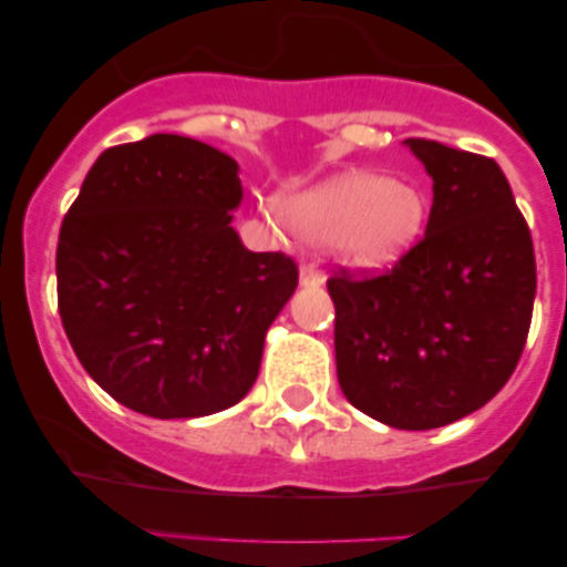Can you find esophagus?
I'll use <instances>...</instances> for the list:
<instances>
[{"mask_svg":"<svg viewBox=\"0 0 567 567\" xmlns=\"http://www.w3.org/2000/svg\"><path fill=\"white\" fill-rule=\"evenodd\" d=\"M299 281H301V286H322L324 284L322 268L315 266V262H305L299 270Z\"/></svg>","mask_w":567,"mask_h":567,"instance_id":"obj_1","label":"esophagus"}]
</instances>
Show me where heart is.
Returning <instances> with one entry per match:
<instances>
[{"label": "heart", "mask_w": 567, "mask_h": 567, "mask_svg": "<svg viewBox=\"0 0 567 567\" xmlns=\"http://www.w3.org/2000/svg\"><path fill=\"white\" fill-rule=\"evenodd\" d=\"M286 221L301 237L330 247L351 266H382L421 237L429 196L410 177L348 169L281 198Z\"/></svg>", "instance_id": "b5f03b06"}]
</instances>
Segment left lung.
I'll return each mask as SVG.
<instances>
[{
	"label": "left lung",
	"instance_id": "1",
	"mask_svg": "<svg viewBox=\"0 0 567 567\" xmlns=\"http://www.w3.org/2000/svg\"><path fill=\"white\" fill-rule=\"evenodd\" d=\"M433 177L425 235L382 274L340 268V390L402 431L475 413L514 374L529 336L537 262L532 231L495 159L429 138L405 142Z\"/></svg>",
	"mask_w": 567,
	"mask_h": 567
}]
</instances>
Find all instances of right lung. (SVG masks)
I'll return each mask as SVG.
<instances>
[{
    "instance_id": "add662e5",
    "label": "right lung",
    "mask_w": 567,
    "mask_h": 567,
    "mask_svg": "<svg viewBox=\"0 0 567 567\" xmlns=\"http://www.w3.org/2000/svg\"><path fill=\"white\" fill-rule=\"evenodd\" d=\"M237 162L177 134L111 146L84 177L56 247L59 315L84 371L150 417L237 405L299 284L284 252L231 227Z\"/></svg>"
}]
</instances>
